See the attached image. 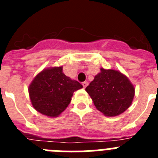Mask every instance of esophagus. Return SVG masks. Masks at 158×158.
I'll return each instance as SVG.
<instances>
[{
    "label": "esophagus",
    "mask_w": 158,
    "mask_h": 158,
    "mask_svg": "<svg viewBox=\"0 0 158 158\" xmlns=\"http://www.w3.org/2000/svg\"><path fill=\"white\" fill-rule=\"evenodd\" d=\"M88 82L87 81H85V82H83V83H82V85H83V87H84V89H85L86 87H87V85H88Z\"/></svg>",
    "instance_id": "esophagus-1"
}]
</instances>
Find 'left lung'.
Here are the masks:
<instances>
[{
	"mask_svg": "<svg viewBox=\"0 0 158 158\" xmlns=\"http://www.w3.org/2000/svg\"><path fill=\"white\" fill-rule=\"evenodd\" d=\"M85 91L96 109L108 117L116 116L131 105L135 87L127 77L115 69H100Z\"/></svg>",
	"mask_w": 158,
	"mask_h": 158,
	"instance_id": "left-lung-1",
	"label": "left lung"
}]
</instances>
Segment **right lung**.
Here are the masks:
<instances>
[{
  "label": "right lung",
  "instance_id": "1",
  "mask_svg": "<svg viewBox=\"0 0 158 158\" xmlns=\"http://www.w3.org/2000/svg\"><path fill=\"white\" fill-rule=\"evenodd\" d=\"M83 88L62 72V66L43 69L33 79L28 88L32 106L37 111L57 117L68 107L75 91Z\"/></svg>",
  "mask_w": 158,
  "mask_h": 158
}]
</instances>
